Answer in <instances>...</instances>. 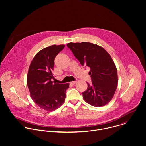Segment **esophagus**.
<instances>
[{"instance_id":"obj_1","label":"esophagus","mask_w":146,"mask_h":146,"mask_svg":"<svg viewBox=\"0 0 146 146\" xmlns=\"http://www.w3.org/2000/svg\"><path fill=\"white\" fill-rule=\"evenodd\" d=\"M76 81H71V82H70V84H72V85H74L76 83Z\"/></svg>"}]
</instances>
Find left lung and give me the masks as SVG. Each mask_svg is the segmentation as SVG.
Returning <instances> with one entry per match:
<instances>
[{
    "label": "left lung",
    "instance_id": "1",
    "mask_svg": "<svg viewBox=\"0 0 146 146\" xmlns=\"http://www.w3.org/2000/svg\"><path fill=\"white\" fill-rule=\"evenodd\" d=\"M72 50L82 66L90 68L92 82L82 98L95 107L106 105L113 98L118 84L116 66L110 55L101 46L88 42L69 43Z\"/></svg>",
    "mask_w": 146,
    "mask_h": 146
}]
</instances>
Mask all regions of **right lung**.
<instances>
[{"label": "right lung", "mask_w": 146, "mask_h": 146, "mask_svg": "<svg viewBox=\"0 0 146 146\" xmlns=\"http://www.w3.org/2000/svg\"><path fill=\"white\" fill-rule=\"evenodd\" d=\"M65 47L54 44L40 50L28 69L27 85L31 97L39 108L48 111L56 110L64 103L69 87V83L59 84L52 81L55 58Z\"/></svg>", "instance_id": "1"}]
</instances>
